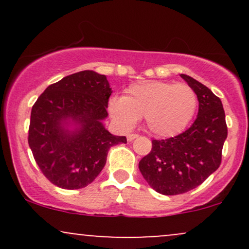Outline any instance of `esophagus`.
Instances as JSON below:
<instances>
[{
  "instance_id": "esophagus-1",
  "label": "esophagus",
  "mask_w": 249,
  "mask_h": 249,
  "mask_svg": "<svg viewBox=\"0 0 249 249\" xmlns=\"http://www.w3.org/2000/svg\"><path fill=\"white\" fill-rule=\"evenodd\" d=\"M138 134L137 133H128L127 134V141L128 142H131V141H133V139H136V138H138Z\"/></svg>"
}]
</instances>
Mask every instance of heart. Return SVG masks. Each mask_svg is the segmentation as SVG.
I'll return each mask as SVG.
<instances>
[{"label":"heart","instance_id":"heart-1","mask_svg":"<svg viewBox=\"0 0 249 249\" xmlns=\"http://www.w3.org/2000/svg\"><path fill=\"white\" fill-rule=\"evenodd\" d=\"M196 107L198 96L190 85L162 81L131 84L124 97L108 103L111 116L123 128H131L144 117L147 130L162 138L182 132Z\"/></svg>","mask_w":249,"mask_h":249}]
</instances>
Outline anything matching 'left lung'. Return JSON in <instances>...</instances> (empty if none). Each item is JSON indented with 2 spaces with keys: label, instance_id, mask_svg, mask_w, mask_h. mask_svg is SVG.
Segmentation results:
<instances>
[{
  "label": "left lung",
  "instance_id": "left-lung-1",
  "mask_svg": "<svg viewBox=\"0 0 249 249\" xmlns=\"http://www.w3.org/2000/svg\"><path fill=\"white\" fill-rule=\"evenodd\" d=\"M181 77L198 96V117L178 136L153 139L150 153L139 161L147 184L164 196L186 193L215 172L227 138L225 111L219 97L192 77Z\"/></svg>",
  "mask_w": 249,
  "mask_h": 249
}]
</instances>
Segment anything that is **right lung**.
I'll return each instance as SVG.
<instances>
[{
  "label": "right lung",
  "mask_w": 249,
  "mask_h": 249,
  "mask_svg": "<svg viewBox=\"0 0 249 249\" xmlns=\"http://www.w3.org/2000/svg\"><path fill=\"white\" fill-rule=\"evenodd\" d=\"M111 88L107 77L91 70L72 73L45 89L31 108L28 142L39 170L65 190L88 186L101 173L107 152L126 137L113 136L102 121L107 117ZM67 120L81 125L65 130Z\"/></svg>",
  "instance_id": "add662e5"
}]
</instances>
